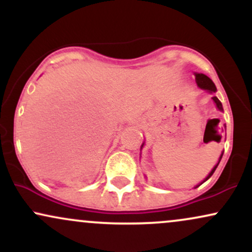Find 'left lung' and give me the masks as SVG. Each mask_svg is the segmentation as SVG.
<instances>
[{
	"label": "left lung",
	"instance_id": "obj_1",
	"mask_svg": "<svg viewBox=\"0 0 252 252\" xmlns=\"http://www.w3.org/2000/svg\"><path fill=\"white\" fill-rule=\"evenodd\" d=\"M195 82H196V84H198V86H199V88H200V89L207 90V91H210V92H216V91H217V89H216V85H215V83H213L212 80H211L209 77H207V76H205V74H202V73H195ZM212 99L215 100V103L217 104V108H218L219 110H220V111H222V105H221L220 100H219L218 98H217L216 96H215V97H212ZM142 146H143V144H142ZM221 156H222V153H221L220 158H219V162H220V160H221ZM219 162L217 163L215 167H213V169L211 170V173H210V174L207 175V178L205 179V180L202 181V182H205V181H206V180H209V179L211 178V176H212L213 173H215L216 168H217V167H218ZM202 182H201V184H202ZM201 184H200V185H201ZM200 185H199V186H200Z\"/></svg>",
	"mask_w": 252,
	"mask_h": 252
}]
</instances>
